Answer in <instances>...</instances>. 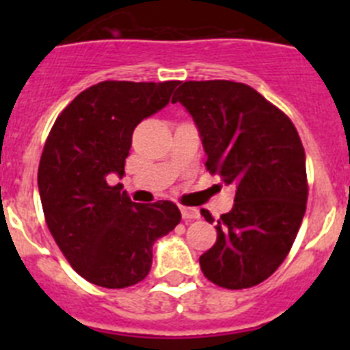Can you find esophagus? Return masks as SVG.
Masks as SVG:
<instances>
[{
    "label": "esophagus",
    "mask_w": 350,
    "mask_h": 350,
    "mask_svg": "<svg viewBox=\"0 0 350 350\" xmlns=\"http://www.w3.org/2000/svg\"><path fill=\"white\" fill-rule=\"evenodd\" d=\"M180 213H182V219H184L185 222L200 219V212H198V208H193V206H180Z\"/></svg>",
    "instance_id": "1"
}]
</instances>
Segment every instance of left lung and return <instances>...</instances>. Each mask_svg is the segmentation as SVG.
Segmentation results:
<instances>
[{
	"instance_id": "obj_1",
	"label": "left lung",
	"mask_w": 350,
	"mask_h": 350,
	"mask_svg": "<svg viewBox=\"0 0 350 350\" xmlns=\"http://www.w3.org/2000/svg\"><path fill=\"white\" fill-rule=\"evenodd\" d=\"M196 124L206 170L233 185L234 205L200 256L210 282L245 289L268 279L293 247L307 208L305 150L295 124L256 89L231 80L184 82L173 94ZM210 224L213 217L203 208Z\"/></svg>"
}]
</instances>
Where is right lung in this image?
<instances>
[{"label": "right lung", "instance_id": "add662e5", "mask_svg": "<svg viewBox=\"0 0 350 350\" xmlns=\"http://www.w3.org/2000/svg\"><path fill=\"white\" fill-rule=\"evenodd\" d=\"M177 80H107L80 92L51 129L38 168L49 231L73 270L108 289L138 284L152 267V245L180 222L172 202L135 203L122 185L131 135L170 103Z\"/></svg>", "mask_w": 350, "mask_h": 350}]
</instances>
